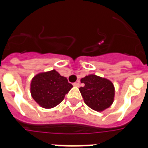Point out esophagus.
Listing matches in <instances>:
<instances>
[{
	"mask_svg": "<svg viewBox=\"0 0 148 148\" xmlns=\"http://www.w3.org/2000/svg\"><path fill=\"white\" fill-rule=\"evenodd\" d=\"M73 85H74V87H79V86H80V82H79V81H77V82L73 84Z\"/></svg>",
	"mask_w": 148,
	"mask_h": 148,
	"instance_id": "1",
	"label": "esophagus"
}]
</instances>
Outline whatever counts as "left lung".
I'll use <instances>...</instances> for the list:
<instances>
[{"label":"left lung","instance_id":"8db88e82","mask_svg":"<svg viewBox=\"0 0 148 148\" xmlns=\"http://www.w3.org/2000/svg\"><path fill=\"white\" fill-rule=\"evenodd\" d=\"M81 82L84 86L79 88V90L89 108L101 112L111 106L114 100L115 88L110 80L95 74H88L81 79Z\"/></svg>","mask_w":148,"mask_h":148}]
</instances>
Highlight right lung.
I'll return each instance as SVG.
<instances>
[{"mask_svg":"<svg viewBox=\"0 0 148 148\" xmlns=\"http://www.w3.org/2000/svg\"><path fill=\"white\" fill-rule=\"evenodd\" d=\"M72 88L73 85L68 83L67 77L53 69L34 75L31 79L30 91L38 105L51 109L58 105Z\"/></svg>","mask_w":148,"mask_h":148,"instance_id":"obj_1","label":"right lung"}]
</instances>
